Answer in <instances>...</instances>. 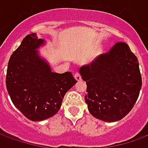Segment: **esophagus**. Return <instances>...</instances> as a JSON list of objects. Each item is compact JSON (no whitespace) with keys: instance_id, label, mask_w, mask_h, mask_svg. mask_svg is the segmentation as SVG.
I'll use <instances>...</instances> for the list:
<instances>
[{"instance_id":"1","label":"esophagus","mask_w":148,"mask_h":148,"mask_svg":"<svg viewBox=\"0 0 148 148\" xmlns=\"http://www.w3.org/2000/svg\"><path fill=\"white\" fill-rule=\"evenodd\" d=\"M74 78L76 79L77 82H80L82 80V76H81V74L78 72H76L75 74H74Z\"/></svg>"}]
</instances>
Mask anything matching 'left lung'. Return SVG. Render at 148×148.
I'll list each match as a JSON object with an SVG mask.
<instances>
[{"mask_svg":"<svg viewBox=\"0 0 148 148\" xmlns=\"http://www.w3.org/2000/svg\"><path fill=\"white\" fill-rule=\"evenodd\" d=\"M79 73L87 85L86 103L95 118L115 122L133 108L142 77L138 59L127 43H116L90 64L81 66Z\"/></svg>","mask_w":148,"mask_h":148,"instance_id":"obj_1","label":"left lung"}]
</instances>
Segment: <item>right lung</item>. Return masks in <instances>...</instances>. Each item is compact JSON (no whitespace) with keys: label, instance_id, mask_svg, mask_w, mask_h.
I'll use <instances>...</instances> for the list:
<instances>
[{"label":"right lung","instance_id":"1","mask_svg":"<svg viewBox=\"0 0 148 148\" xmlns=\"http://www.w3.org/2000/svg\"><path fill=\"white\" fill-rule=\"evenodd\" d=\"M36 33L27 35L9 58L6 87L13 105L31 121L55 116L65 94L76 84L71 72L58 74L38 51L45 44Z\"/></svg>","mask_w":148,"mask_h":148}]
</instances>
